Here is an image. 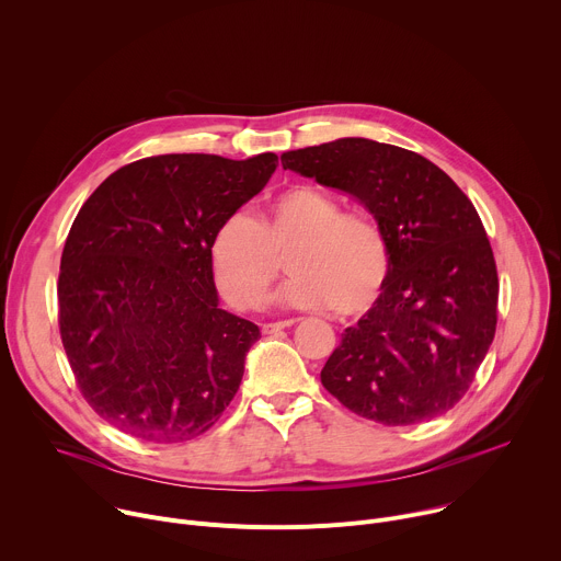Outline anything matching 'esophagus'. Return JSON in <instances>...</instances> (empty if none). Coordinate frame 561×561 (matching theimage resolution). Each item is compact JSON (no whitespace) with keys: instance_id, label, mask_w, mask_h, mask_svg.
<instances>
[{"instance_id":"34e87169","label":"esophagus","mask_w":561,"mask_h":561,"mask_svg":"<svg viewBox=\"0 0 561 561\" xmlns=\"http://www.w3.org/2000/svg\"><path fill=\"white\" fill-rule=\"evenodd\" d=\"M293 324H295V319H282V322L264 324L262 331H264V335H273V333H279V331H284V329H288V327H293Z\"/></svg>"}]
</instances>
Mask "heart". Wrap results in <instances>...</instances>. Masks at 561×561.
<instances>
[{
  "instance_id": "1",
  "label": "heart",
  "mask_w": 561,
  "mask_h": 561,
  "mask_svg": "<svg viewBox=\"0 0 561 561\" xmlns=\"http://www.w3.org/2000/svg\"><path fill=\"white\" fill-rule=\"evenodd\" d=\"M288 259L293 279L282 299L293 308H324L340 319L362 317L381 299L392 268L390 239L368 213L342 210L314 186L275 195L260 221L228 215L210 239L219 293L237 308L266 301Z\"/></svg>"
}]
</instances>
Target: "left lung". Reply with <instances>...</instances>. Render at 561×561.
I'll list each match as a JSON object with an SVG mask.
<instances>
[{
	"mask_svg": "<svg viewBox=\"0 0 561 561\" xmlns=\"http://www.w3.org/2000/svg\"><path fill=\"white\" fill-rule=\"evenodd\" d=\"M282 167L353 195L390 239L388 286L342 333L324 388L383 426L450 411L497 327V266L472 202L426 157L364 137L288 150Z\"/></svg>",
	"mask_w": 561,
	"mask_h": 561,
	"instance_id": "1",
	"label": "left lung"
}]
</instances>
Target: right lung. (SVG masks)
Here are the masks:
<instances>
[{
    "label": "right lung",
    "instance_id": "add662e5",
    "mask_svg": "<svg viewBox=\"0 0 561 561\" xmlns=\"http://www.w3.org/2000/svg\"><path fill=\"white\" fill-rule=\"evenodd\" d=\"M275 169V152L144 157L77 213L59 264V335L79 392L117 431L188 442L230 404L262 333L217 306L210 239Z\"/></svg>",
    "mask_w": 561,
    "mask_h": 561
}]
</instances>
